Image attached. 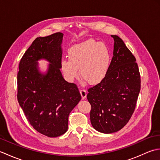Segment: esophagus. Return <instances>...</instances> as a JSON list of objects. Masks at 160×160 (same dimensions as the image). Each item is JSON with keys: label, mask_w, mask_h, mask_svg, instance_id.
Returning <instances> with one entry per match:
<instances>
[{"label": "esophagus", "mask_w": 160, "mask_h": 160, "mask_svg": "<svg viewBox=\"0 0 160 160\" xmlns=\"http://www.w3.org/2000/svg\"><path fill=\"white\" fill-rule=\"evenodd\" d=\"M80 94H81V96H82V100L85 99V98H86V96H87V91H86L85 89H82L80 90Z\"/></svg>", "instance_id": "34e87169"}]
</instances>
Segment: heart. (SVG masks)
<instances>
[{"label":"heart","mask_w":160,"mask_h":160,"mask_svg":"<svg viewBox=\"0 0 160 160\" xmlns=\"http://www.w3.org/2000/svg\"><path fill=\"white\" fill-rule=\"evenodd\" d=\"M69 60L61 61L60 67L69 81L78 77L89 84H99L106 77L111 62V53L107 45L94 40H88L72 46L68 51Z\"/></svg>","instance_id":"obj_1"}]
</instances>
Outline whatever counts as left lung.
I'll list each match as a JSON object with an SVG mask.
<instances>
[{"label":"left lung","instance_id":"left-lung-1","mask_svg":"<svg viewBox=\"0 0 160 160\" xmlns=\"http://www.w3.org/2000/svg\"><path fill=\"white\" fill-rule=\"evenodd\" d=\"M114 39L113 56L104 79L88 89L93 127L103 133L117 132L128 123L141 87L136 59L120 37Z\"/></svg>","mask_w":160,"mask_h":160}]
</instances>
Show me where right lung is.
Segmentation results:
<instances>
[{
  "label": "right lung",
  "instance_id": "1",
  "mask_svg": "<svg viewBox=\"0 0 160 160\" xmlns=\"http://www.w3.org/2000/svg\"><path fill=\"white\" fill-rule=\"evenodd\" d=\"M62 37L57 32L36 38L20 60L17 76L20 107L33 128L49 138L67 131L69 113L81 100L76 84L67 82L60 72ZM40 59L50 62L46 74L38 69Z\"/></svg>",
  "mask_w": 160,
  "mask_h": 160
}]
</instances>
